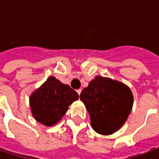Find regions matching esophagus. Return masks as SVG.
Here are the masks:
<instances>
[{
  "instance_id": "34e87169",
  "label": "esophagus",
  "mask_w": 159,
  "mask_h": 159,
  "mask_svg": "<svg viewBox=\"0 0 159 159\" xmlns=\"http://www.w3.org/2000/svg\"><path fill=\"white\" fill-rule=\"evenodd\" d=\"M77 93H78V94H79V95H80V93H81V89H78V90H77Z\"/></svg>"
}]
</instances>
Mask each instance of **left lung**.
Listing matches in <instances>:
<instances>
[{
	"label": "left lung",
	"instance_id": "8db88e82",
	"mask_svg": "<svg viewBox=\"0 0 159 159\" xmlns=\"http://www.w3.org/2000/svg\"><path fill=\"white\" fill-rule=\"evenodd\" d=\"M80 98L89 111L92 128L102 135L119 130L134 104L133 93L125 84L102 76H95Z\"/></svg>",
	"mask_w": 159,
	"mask_h": 159
}]
</instances>
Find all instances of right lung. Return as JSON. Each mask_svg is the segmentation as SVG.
I'll list each match as a JSON object with an SVG mask.
<instances>
[{
    "label": "right lung",
    "mask_w": 159,
    "mask_h": 159,
    "mask_svg": "<svg viewBox=\"0 0 159 159\" xmlns=\"http://www.w3.org/2000/svg\"><path fill=\"white\" fill-rule=\"evenodd\" d=\"M78 99L75 90L51 76L32 93L29 101L34 119L42 125L52 126L61 120L69 106Z\"/></svg>",
    "instance_id": "1"
}]
</instances>
